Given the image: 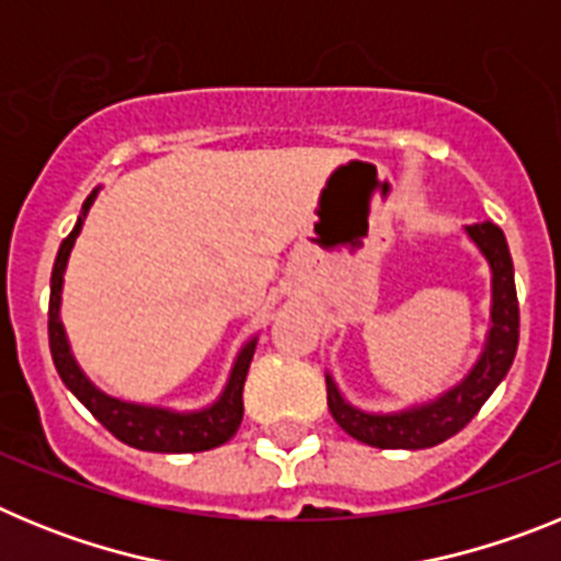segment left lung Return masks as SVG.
Wrapping results in <instances>:
<instances>
[{"mask_svg": "<svg viewBox=\"0 0 561 561\" xmlns=\"http://www.w3.org/2000/svg\"><path fill=\"white\" fill-rule=\"evenodd\" d=\"M463 230L492 270V325L485 331V345L472 370L438 399L413 404L408 410H396V413H368V410L354 408L340 393L331 374H325L331 415L351 438L362 440L368 447L427 449L453 438L478 415L485 399L494 393V388L512 368L519 342V306L517 289H514L512 252L505 244L503 230L492 221L469 225Z\"/></svg>", "mask_w": 561, "mask_h": 561, "instance_id": "left-lung-1", "label": "left lung"}]
</instances>
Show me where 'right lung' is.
I'll list each match as a JSON object with an SVG mask.
<instances>
[{"instance_id":"right-lung-1","label":"right lung","mask_w":561,"mask_h":561,"mask_svg":"<svg viewBox=\"0 0 561 561\" xmlns=\"http://www.w3.org/2000/svg\"><path fill=\"white\" fill-rule=\"evenodd\" d=\"M101 187L89 193L87 202L81 207L76 227L58 247L56 264H53V277H49V354L56 362V370L61 381L67 385L76 399L81 401L89 413L101 421L103 427L114 435L117 440L128 444L142 453H205V449L221 447L236 435L244 419V381L247 370H250L252 354H255L257 336L241 345L236 362H232L227 385L221 396L205 410H191V413H180V410L168 408H151V404H134V401L114 399V396L103 393L95 388V381L89 379L81 370V365L72 356L69 348L67 331L61 323V291H64V272H67L69 252L76 247V238L81 236L83 219H87L89 207L95 205V196Z\"/></svg>"}]
</instances>
